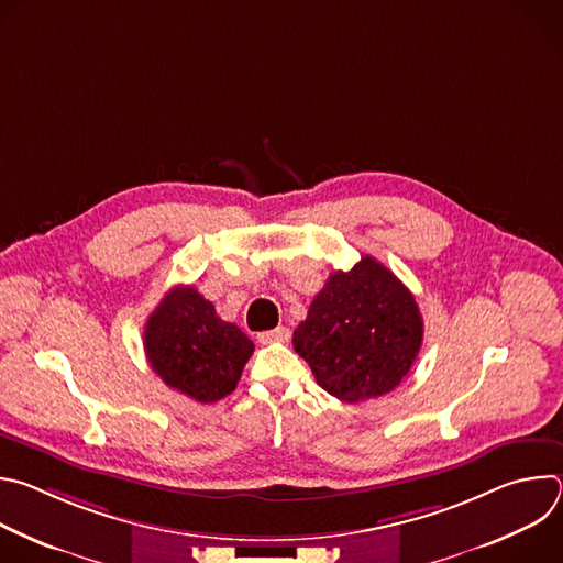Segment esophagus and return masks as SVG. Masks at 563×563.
<instances>
[{
  "label": "esophagus",
  "mask_w": 563,
  "mask_h": 563,
  "mask_svg": "<svg viewBox=\"0 0 563 563\" xmlns=\"http://www.w3.org/2000/svg\"><path fill=\"white\" fill-rule=\"evenodd\" d=\"M289 330L287 328H276V330H267V332H261L258 334V341L263 343V345H269V343H285V341H289Z\"/></svg>",
  "instance_id": "obj_1"
}]
</instances>
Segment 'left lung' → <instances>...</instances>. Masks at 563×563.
Instances as JSON below:
<instances>
[{
  "instance_id": "8db88e82",
  "label": "left lung",
  "mask_w": 563,
  "mask_h": 563,
  "mask_svg": "<svg viewBox=\"0 0 563 563\" xmlns=\"http://www.w3.org/2000/svg\"><path fill=\"white\" fill-rule=\"evenodd\" d=\"M421 343L423 318L412 291L372 256L330 274L294 332V350L316 383L347 404L391 391Z\"/></svg>"
}]
</instances>
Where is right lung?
<instances>
[{
    "instance_id": "1",
    "label": "right lung",
    "mask_w": 563,
    "mask_h": 563,
    "mask_svg": "<svg viewBox=\"0 0 563 563\" xmlns=\"http://www.w3.org/2000/svg\"><path fill=\"white\" fill-rule=\"evenodd\" d=\"M144 352L153 372L198 404L231 394L254 354V343L227 323L196 287H174L144 325Z\"/></svg>"
}]
</instances>
